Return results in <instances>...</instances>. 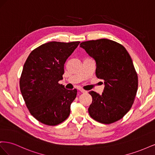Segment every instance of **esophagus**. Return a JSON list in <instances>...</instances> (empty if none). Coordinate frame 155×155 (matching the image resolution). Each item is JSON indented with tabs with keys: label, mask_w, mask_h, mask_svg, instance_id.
<instances>
[{
	"label": "esophagus",
	"mask_w": 155,
	"mask_h": 155,
	"mask_svg": "<svg viewBox=\"0 0 155 155\" xmlns=\"http://www.w3.org/2000/svg\"><path fill=\"white\" fill-rule=\"evenodd\" d=\"M78 90L80 91L81 92H82V93H86L87 92V91H85V90H83V88H78Z\"/></svg>",
	"instance_id": "esophagus-1"
}]
</instances>
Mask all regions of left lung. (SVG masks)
Masks as SVG:
<instances>
[{"instance_id": "obj_1", "label": "left lung", "mask_w": 155, "mask_h": 155, "mask_svg": "<svg viewBox=\"0 0 155 155\" xmlns=\"http://www.w3.org/2000/svg\"><path fill=\"white\" fill-rule=\"evenodd\" d=\"M80 47L96 61V75L104 81L101 94L91 91L88 113L94 120L110 124L121 119L132 107L138 76L132 59L121 45L107 39L82 42Z\"/></svg>"}]
</instances>
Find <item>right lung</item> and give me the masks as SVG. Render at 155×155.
Listing matches in <instances>:
<instances>
[{"label":"right lung","instance_id":"add662e5","mask_svg":"<svg viewBox=\"0 0 155 155\" xmlns=\"http://www.w3.org/2000/svg\"><path fill=\"white\" fill-rule=\"evenodd\" d=\"M79 43L48 42L33 50L24 64L22 96L30 114L45 125H58L70 115L77 90H68L58 82L63 79L65 61Z\"/></svg>","mask_w":155,"mask_h":155}]
</instances>
